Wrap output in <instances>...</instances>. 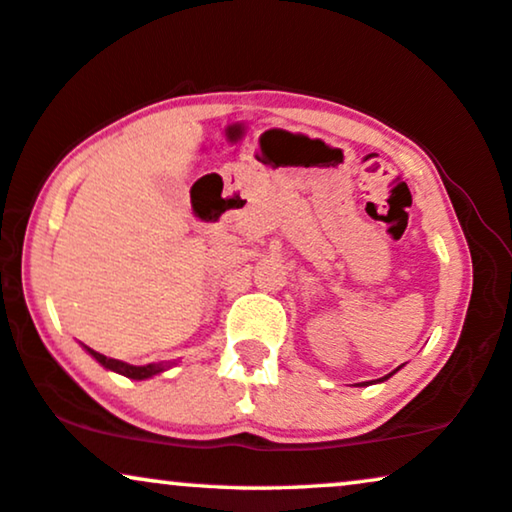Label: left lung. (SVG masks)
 Returning <instances> with one entry per match:
<instances>
[{
  "label": "left lung",
  "mask_w": 512,
  "mask_h": 512,
  "mask_svg": "<svg viewBox=\"0 0 512 512\" xmlns=\"http://www.w3.org/2000/svg\"><path fill=\"white\" fill-rule=\"evenodd\" d=\"M390 375H392V373H390ZM390 375H385V378H390ZM385 378H383V380H385ZM373 383H375V380H373Z\"/></svg>",
  "instance_id": "obj_1"
}]
</instances>
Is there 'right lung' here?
Instances as JSON below:
<instances>
[{
    "mask_svg": "<svg viewBox=\"0 0 512 512\" xmlns=\"http://www.w3.org/2000/svg\"><path fill=\"white\" fill-rule=\"evenodd\" d=\"M87 352L92 354V357H94L96 361H99L101 366L111 368V371L120 373V375H127V378H132V380H144V378H151V375H155V373L165 371V366H155V364H148V366H129V364H125V361L111 359V357H106V354L94 352L92 347H87Z\"/></svg>",
    "mask_w": 512,
    "mask_h": 512,
    "instance_id": "right-lung-1",
    "label": "right lung"
}]
</instances>
